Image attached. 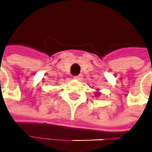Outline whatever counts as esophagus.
<instances>
[{"label": "esophagus", "mask_w": 152, "mask_h": 152, "mask_svg": "<svg viewBox=\"0 0 152 152\" xmlns=\"http://www.w3.org/2000/svg\"><path fill=\"white\" fill-rule=\"evenodd\" d=\"M74 78H75V80H81V79H82V75H75V77H74Z\"/></svg>", "instance_id": "1"}]
</instances>
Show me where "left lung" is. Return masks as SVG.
Returning a JSON list of instances; mask_svg holds the SVG:
<instances>
[{"label": "left lung", "mask_w": 152, "mask_h": 152, "mask_svg": "<svg viewBox=\"0 0 152 152\" xmlns=\"http://www.w3.org/2000/svg\"><path fill=\"white\" fill-rule=\"evenodd\" d=\"M101 95V93H100V91L99 90H97V92L95 93V96L97 97V96H100Z\"/></svg>", "instance_id": "1"}]
</instances>
